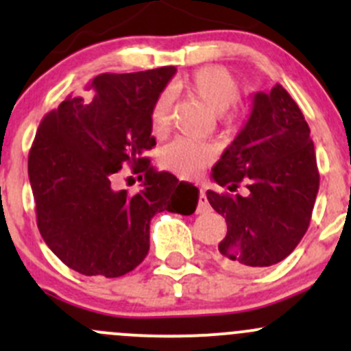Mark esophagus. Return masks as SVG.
Listing matches in <instances>:
<instances>
[{
  "label": "esophagus",
  "instance_id": "esophagus-1",
  "mask_svg": "<svg viewBox=\"0 0 351 351\" xmlns=\"http://www.w3.org/2000/svg\"><path fill=\"white\" fill-rule=\"evenodd\" d=\"M209 200H207L206 197V192L204 190H200L199 192V204H197V213L202 214V213H207L209 210Z\"/></svg>",
  "mask_w": 351,
  "mask_h": 351
}]
</instances>
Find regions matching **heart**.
Wrapping results in <instances>:
<instances>
[{
    "instance_id": "heart-1",
    "label": "heart",
    "mask_w": 351,
    "mask_h": 351,
    "mask_svg": "<svg viewBox=\"0 0 351 351\" xmlns=\"http://www.w3.org/2000/svg\"><path fill=\"white\" fill-rule=\"evenodd\" d=\"M176 93H186L190 96L197 97L207 106V110L213 114H223L237 103L238 82L233 75L223 66H202L199 70L192 71L186 77L180 78L171 87ZM169 117V99L168 96L161 94L154 101L151 108V128L154 134H162L168 127ZM224 117V114H223ZM234 114H226L224 121L233 123ZM213 159V149L200 142L189 141V138H176L165 145L159 154V162L162 168L176 173L178 176L195 175L200 168L207 165Z\"/></svg>"
}]
</instances>
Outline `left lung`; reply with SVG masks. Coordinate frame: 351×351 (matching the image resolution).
I'll use <instances>...</instances> for the list:
<instances>
[{"label":"left lung","mask_w":351,"mask_h":351,"mask_svg":"<svg viewBox=\"0 0 351 351\" xmlns=\"http://www.w3.org/2000/svg\"><path fill=\"white\" fill-rule=\"evenodd\" d=\"M213 180L230 192L240 183L248 190L245 197L207 190L228 224L216 250L221 266L250 273L278 264L300 243L319 192V169L311 128L283 85L254 94L250 117L214 165Z\"/></svg>","instance_id":"obj_1"}]
</instances>
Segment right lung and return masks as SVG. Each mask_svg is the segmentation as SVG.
Wrapping results in <instances>:
<instances>
[{"instance_id":"1","label":"right lung","mask_w":351,"mask_h":351,"mask_svg":"<svg viewBox=\"0 0 351 351\" xmlns=\"http://www.w3.org/2000/svg\"><path fill=\"white\" fill-rule=\"evenodd\" d=\"M175 73L162 66L97 75L89 97L68 96L40 121L29 152L37 228L70 269L123 276L147 255L154 214L195 210L197 186L145 158L156 145L151 108ZM121 165L145 178L138 194L112 189Z\"/></svg>"}]
</instances>
